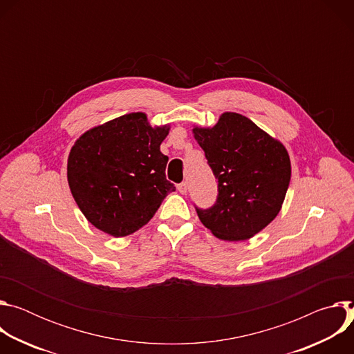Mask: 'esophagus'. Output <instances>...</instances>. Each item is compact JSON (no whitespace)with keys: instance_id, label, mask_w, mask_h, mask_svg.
<instances>
[{"instance_id":"obj_1","label":"esophagus","mask_w":354,"mask_h":354,"mask_svg":"<svg viewBox=\"0 0 354 354\" xmlns=\"http://www.w3.org/2000/svg\"><path fill=\"white\" fill-rule=\"evenodd\" d=\"M178 190H179L182 194H185V193L187 192V183H186V182L179 183V185H178Z\"/></svg>"}]
</instances>
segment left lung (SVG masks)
I'll use <instances>...</instances> for the list:
<instances>
[{
	"instance_id": "obj_1",
	"label": "left lung",
	"mask_w": 354,
	"mask_h": 354,
	"mask_svg": "<svg viewBox=\"0 0 354 354\" xmlns=\"http://www.w3.org/2000/svg\"><path fill=\"white\" fill-rule=\"evenodd\" d=\"M217 179L216 203L196 213L224 241H245L279 214L291 165L284 145L248 118L227 112L212 129H193Z\"/></svg>"
}]
</instances>
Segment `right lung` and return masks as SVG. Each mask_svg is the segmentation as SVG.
Here are the masks:
<instances>
[{
	"label": "right lung",
	"mask_w": 354,
	"mask_h": 354,
	"mask_svg": "<svg viewBox=\"0 0 354 354\" xmlns=\"http://www.w3.org/2000/svg\"><path fill=\"white\" fill-rule=\"evenodd\" d=\"M169 127H151L130 113L84 133L73 145L67 178L86 220L116 238L145 225L176 187L160 149Z\"/></svg>",
	"instance_id": "obj_1"
}]
</instances>
